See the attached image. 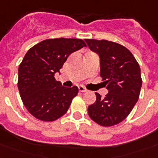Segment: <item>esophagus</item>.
Instances as JSON below:
<instances>
[{"label": "esophagus", "instance_id": "34e87169", "mask_svg": "<svg viewBox=\"0 0 158 158\" xmlns=\"http://www.w3.org/2000/svg\"><path fill=\"white\" fill-rule=\"evenodd\" d=\"M78 89H79V91L80 92H81V93H85V92H87V90L84 87H81V86H80V87H78Z\"/></svg>", "mask_w": 158, "mask_h": 158}]
</instances>
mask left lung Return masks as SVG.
<instances>
[{
	"label": "left lung",
	"instance_id": "obj_1",
	"mask_svg": "<svg viewBox=\"0 0 158 158\" xmlns=\"http://www.w3.org/2000/svg\"><path fill=\"white\" fill-rule=\"evenodd\" d=\"M100 57V77L109 93L104 98L95 93L96 102L88 106V114L97 124L109 127L127 117L140 96L142 80L140 65L125 46L108 40L86 39Z\"/></svg>",
	"mask_w": 158,
	"mask_h": 158
}]
</instances>
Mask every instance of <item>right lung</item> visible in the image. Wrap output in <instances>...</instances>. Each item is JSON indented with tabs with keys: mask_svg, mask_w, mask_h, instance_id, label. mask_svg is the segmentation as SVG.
Here are the masks:
<instances>
[{
	"mask_svg": "<svg viewBox=\"0 0 158 158\" xmlns=\"http://www.w3.org/2000/svg\"><path fill=\"white\" fill-rule=\"evenodd\" d=\"M86 44L80 39H49L28 49L18 67L21 98L31 114L40 120L55 121L67 112L78 87H62L55 78L71 53Z\"/></svg>",
	"mask_w": 158,
	"mask_h": 158,
	"instance_id": "1",
	"label": "right lung"
}]
</instances>
